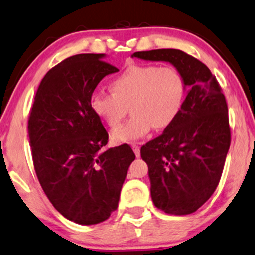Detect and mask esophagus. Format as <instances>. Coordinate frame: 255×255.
<instances>
[{
	"label": "esophagus",
	"mask_w": 255,
	"mask_h": 255,
	"mask_svg": "<svg viewBox=\"0 0 255 255\" xmlns=\"http://www.w3.org/2000/svg\"><path fill=\"white\" fill-rule=\"evenodd\" d=\"M131 149H133V151L135 152V156H136V157H140V147H138L136 143L131 144Z\"/></svg>",
	"instance_id": "obj_1"
}]
</instances>
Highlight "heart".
Here are the masks:
<instances>
[{
  "label": "heart",
  "instance_id": "1",
  "mask_svg": "<svg viewBox=\"0 0 255 255\" xmlns=\"http://www.w3.org/2000/svg\"><path fill=\"white\" fill-rule=\"evenodd\" d=\"M112 93H93L91 111L108 127L115 128L130 107L132 117L112 131L115 143L143 138L152 127L161 130L181 113L185 97L182 74L175 67L130 65L110 84Z\"/></svg>",
  "mask_w": 255,
  "mask_h": 255
}]
</instances>
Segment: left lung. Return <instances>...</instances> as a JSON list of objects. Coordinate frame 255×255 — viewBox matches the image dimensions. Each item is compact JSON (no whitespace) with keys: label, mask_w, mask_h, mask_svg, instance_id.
<instances>
[{"label":"left lung","mask_w":255,"mask_h":255,"mask_svg":"<svg viewBox=\"0 0 255 255\" xmlns=\"http://www.w3.org/2000/svg\"><path fill=\"white\" fill-rule=\"evenodd\" d=\"M131 57L170 63L188 87L177 119L141 148V157L156 208L190 215L212 196L222 177L231 143L225 97L209 67L181 50L140 51Z\"/></svg>","instance_id":"8db88e82"}]
</instances>
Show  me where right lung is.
<instances>
[{
    "label": "right lung",
    "instance_id": "1",
    "mask_svg": "<svg viewBox=\"0 0 255 255\" xmlns=\"http://www.w3.org/2000/svg\"><path fill=\"white\" fill-rule=\"evenodd\" d=\"M106 54L72 56L40 81L28 122L38 181L54 209L80 225L110 218L135 154L128 144L104 149L108 134L90 99L104 77L118 72Z\"/></svg>",
    "mask_w": 255,
    "mask_h": 255
}]
</instances>
